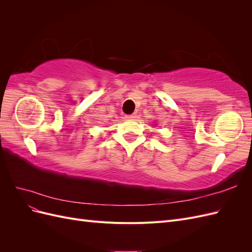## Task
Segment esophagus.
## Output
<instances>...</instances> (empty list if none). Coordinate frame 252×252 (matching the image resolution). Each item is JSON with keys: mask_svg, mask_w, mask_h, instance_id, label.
I'll use <instances>...</instances> for the list:
<instances>
[{"mask_svg": "<svg viewBox=\"0 0 252 252\" xmlns=\"http://www.w3.org/2000/svg\"><path fill=\"white\" fill-rule=\"evenodd\" d=\"M125 118L127 120H134L136 118V114L133 113V114H127V116H125Z\"/></svg>", "mask_w": 252, "mask_h": 252, "instance_id": "1", "label": "esophagus"}]
</instances>
